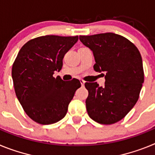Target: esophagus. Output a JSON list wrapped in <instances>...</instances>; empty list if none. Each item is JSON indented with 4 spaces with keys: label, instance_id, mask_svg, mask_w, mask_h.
I'll use <instances>...</instances> for the list:
<instances>
[{
    "label": "esophagus",
    "instance_id": "1",
    "mask_svg": "<svg viewBox=\"0 0 155 155\" xmlns=\"http://www.w3.org/2000/svg\"><path fill=\"white\" fill-rule=\"evenodd\" d=\"M80 82H81V86H84V84H85V81H84V80H82V79H81Z\"/></svg>",
    "mask_w": 155,
    "mask_h": 155
}]
</instances>
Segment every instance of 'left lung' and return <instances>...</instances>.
I'll return each instance as SVG.
<instances>
[{"mask_svg":"<svg viewBox=\"0 0 155 155\" xmlns=\"http://www.w3.org/2000/svg\"><path fill=\"white\" fill-rule=\"evenodd\" d=\"M79 39L92 51L94 70L104 72L105 82H86L88 91L86 109L98 124H113L124 118L139 98L143 83L141 55L134 43L117 34L80 35Z\"/></svg>","mask_w":155,"mask_h":155,"instance_id":"obj_1","label":"left lung"}]
</instances>
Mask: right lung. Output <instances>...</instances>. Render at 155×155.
I'll use <instances>...</instances> for the list:
<instances>
[{"mask_svg":"<svg viewBox=\"0 0 155 155\" xmlns=\"http://www.w3.org/2000/svg\"><path fill=\"white\" fill-rule=\"evenodd\" d=\"M78 36L44 35L27 42L19 50L12 66V75L16 96L30 118L48 125L67 114L68 105L81 87L79 80L67 81L60 77L65 53Z\"/></svg>","mask_w":155,"mask_h":155,"instance_id":"add662e5","label":"right lung"}]
</instances>
